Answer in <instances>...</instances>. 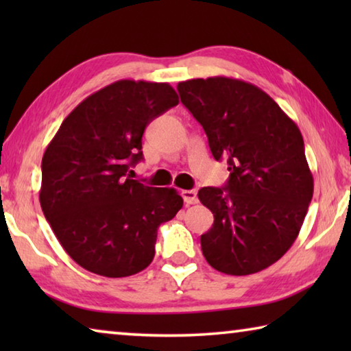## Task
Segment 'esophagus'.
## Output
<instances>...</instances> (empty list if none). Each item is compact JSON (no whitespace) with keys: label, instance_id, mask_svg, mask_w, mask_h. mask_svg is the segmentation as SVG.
<instances>
[{"label":"esophagus","instance_id":"esophagus-1","mask_svg":"<svg viewBox=\"0 0 351 351\" xmlns=\"http://www.w3.org/2000/svg\"><path fill=\"white\" fill-rule=\"evenodd\" d=\"M181 195H182V199H184V203L186 204H195V203H198V192L197 190H182L181 192Z\"/></svg>","mask_w":351,"mask_h":351}]
</instances>
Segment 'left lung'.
Masks as SVG:
<instances>
[{
	"mask_svg": "<svg viewBox=\"0 0 351 351\" xmlns=\"http://www.w3.org/2000/svg\"><path fill=\"white\" fill-rule=\"evenodd\" d=\"M178 93L230 171L224 187L198 192L213 213L201 235L207 263L230 276L268 268L293 246L313 198L300 130L252 83L192 79L178 83Z\"/></svg>",
	"mask_w": 351,
	"mask_h": 351,
	"instance_id": "left-lung-1",
	"label": "left lung"
}]
</instances>
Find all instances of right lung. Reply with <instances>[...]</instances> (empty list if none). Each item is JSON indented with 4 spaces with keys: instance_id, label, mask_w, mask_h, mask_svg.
<instances>
[{
    "instance_id": "right-lung-1",
    "label": "right lung",
    "mask_w": 351,
    "mask_h": 351,
    "mask_svg": "<svg viewBox=\"0 0 351 351\" xmlns=\"http://www.w3.org/2000/svg\"><path fill=\"white\" fill-rule=\"evenodd\" d=\"M180 104L169 83L119 80L69 112L41 161L40 204L64 251L104 277L138 274L154 257L158 228L182 207L175 189L132 180L142 134Z\"/></svg>"
}]
</instances>
